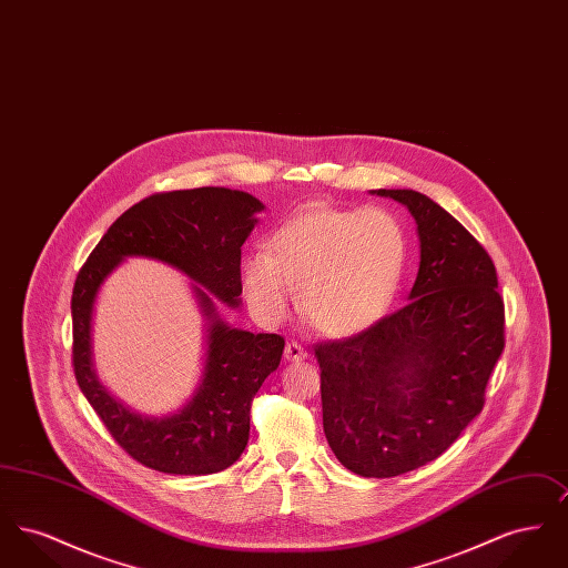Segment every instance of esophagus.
Wrapping results in <instances>:
<instances>
[{
    "label": "esophagus",
    "mask_w": 568,
    "mask_h": 568,
    "mask_svg": "<svg viewBox=\"0 0 568 568\" xmlns=\"http://www.w3.org/2000/svg\"><path fill=\"white\" fill-rule=\"evenodd\" d=\"M306 355L308 353L304 352V347L296 343V341H292V343H287L285 345V357L290 359V362H302V359H306Z\"/></svg>",
    "instance_id": "esophagus-1"
}]
</instances>
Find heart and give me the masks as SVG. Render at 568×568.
Masks as SVG:
<instances>
[{
	"label": "heart",
	"instance_id": "1",
	"mask_svg": "<svg viewBox=\"0 0 568 568\" xmlns=\"http://www.w3.org/2000/svg\"><path fill=\"white\" fill-rule=\"evenodd\" d=\"M405 264V230L389 211L315 204L272 232L268 253L244 262V290L264 324L287 320L300 290L304 320L325 336L343 338L383 317Z\"/></svg>",
	"mask_w": 568,
	"mask_h": 568
}]
</instances>
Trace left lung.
<instances>
[{
	"mask_svg": "<svg viewBox=\"0 0 568 568\" xmlns=\"http://www.w3.org/2000/svg\"><path fill=\"white\" fill-rule=\"evenodd\" d=\"M417 221L410 302L341 341H322L324 433L362 477L387 479L438 458L486 405L505 349V300L486 251L456 216L413 190H378Z\"/></svg>",
	"mask_w": 568,
	"mask_h": 568,
	"instance_id": "8db88e82",
	"label": "left lung"
}]
</instances>
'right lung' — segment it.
<instances>
[{"instance_id":"obj_1","label":"right lung","mask_w":568,"mask_h":568,"mask_svg":"<svg viewBox=\"0 0 568 568\" xmlns=\"http://www.w3.org/2000/svg\"><path fill=\"white\" fill-rule=\"evenodd\" d=\"M264 206L223 187L162 191L140 200L95 244L72 292V366L79 387L114 443L135 462L168 475H211L232 466L246 447L251 403L276 371L285 338L219 322L211 297L197 290L211 317L202 383L181 413L144 419L110 398L91 364V313L102 281L128 255L168 262L230 306L243 294L241 246Z\"/></svg>"}]
</instances>
